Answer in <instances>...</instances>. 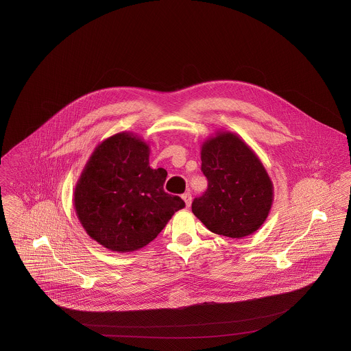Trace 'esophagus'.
Here are the masks:
<instances>
[{"mask_svg":"<svg viewBox=\"0 0 351 351\" xmlns=\"http://www.w3.org/2000/svg\"><path fill=\"white\" fill-rule=\"evenodd\" d=\"M184 202H185V206L186 208H189L191 206V202H192V196H191V193L189 192H186V193H184L183 196Z\"/></svg>","mask_w":351,"mask_h":351,"instance_id":"esophagus-1","label":"esophagus"}]
</instances>
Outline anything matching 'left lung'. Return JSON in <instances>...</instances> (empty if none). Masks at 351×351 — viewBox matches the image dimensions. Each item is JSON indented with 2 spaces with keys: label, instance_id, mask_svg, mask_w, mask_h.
<instances>
[{
  "label": "left lung",
  "instance_id": "obj_1",
  "mask_svg": "<svg viewBox=\"0 0 351 351\" xmlns=\"http://www.w3.org/2000/svg\"><path fill=\"white\" fill-rule=\"evenodd\" d=\"M205 193L192 212L212 233L243 238L266 221L274 201V184L250 146L235 133L217 132L201 146Z\"/></svg>",
  "mask_w": 351,
  "mask_h": 351
}]
</instances>
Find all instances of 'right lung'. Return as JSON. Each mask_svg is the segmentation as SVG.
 <instances>
[{"instance_id":"1","label":"right lung","mask_w":351,"mask_h":351,"mask_svg":"<svg viewBox=\"0 0 351 351\" xmlns=\"http://www.w3.org/2000/svg\"><path fill=\"white\" fill-rule=\"evenodd\" d=\"M150 147L128 132L104 139L88 159L73 192L86 234L108 250L132 252L158 237L185 206L163 189L165 168L152 169Z\"/></svg>"}]
</instances>
